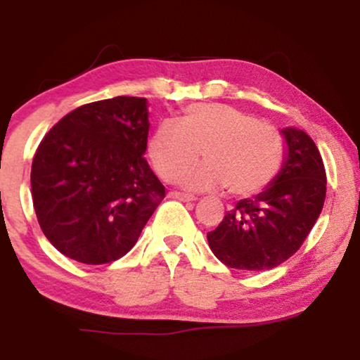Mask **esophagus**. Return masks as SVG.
<instances>
[{
  "instance_id": "34e87169",
  "label": "esophagus",
  "mask_w": 360,
  "mask_h": 360,
  "mask_svg": "<svg viewBox=\"0 0 360 360\" xmlns=\"http://www.w3.org/2000/svg\"><path fill=\"white\" fill-rule=\"evenodd\" d=\"M171 196H172V198H177V200H181V201H194V200H196V198H194L193 194H189V193H179V191L171 193Z\"/></svg>"
}]
</instances>
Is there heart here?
I'll return each mask as SVG.
<instances>
[{
  "label": "heart",
  "mask_w": 360,
  "mask_h": 360,
  "mask_svg": "<svg viewBox=\"0 0 360 360\" xmlns=\"http://www.w3.org/2000/svg\"><path fill=\"white\" fill-rule=\"evenodd\" d=\"M205 166L186 177L193 189L223 188L233 196H252L278 177L286 160V142L278 128L221 103H196L179 122L166 120L155 128L148 154L157 174L174 183L196 164Z\"/></svg>",
  "instance_id": "b5f03b06"
}]
</instances>
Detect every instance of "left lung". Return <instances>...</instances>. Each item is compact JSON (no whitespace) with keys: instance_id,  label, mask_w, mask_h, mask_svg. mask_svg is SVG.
Instances as JSON below:
<instances>
[{"instance_id":"left-lung-1","label":"left lung","mask_w":360,"mask_h":360,"mask_svg":"<svg viewBox=\"0 0 360 360\" xmlns=\"http://www.w3.org/2000/svg\"><path fill=\"white\" fill-rule=\"evenodd\" d=\"M288 159L266 191L240 200L208 232L210 249L232 269L278 267L303 245L325 203L326 172L320 150L303 130H283Z\"/></svg>"}]
</instances>
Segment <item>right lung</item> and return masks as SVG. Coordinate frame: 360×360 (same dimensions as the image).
I'll list each match as a JSON object with an SVG mask.
<instances>
[{
	"label": "right lung",
	"mask_w": 360,
	"mask_h": 360,
	"mask_svg": "<svg viewBox=\"0 0 360 360\" xmlns=\"http://www.w3.org/2000/svg\"><path fill=\"white\" fill-rule=\"evenodd\" d=\"M147 100L82 105L53 125L32 162L40 229L65 257L113 262L130 252L166 196L146 160Z\"/></svg>",
	"instance_id": "add662e5"
}]
</instances>
